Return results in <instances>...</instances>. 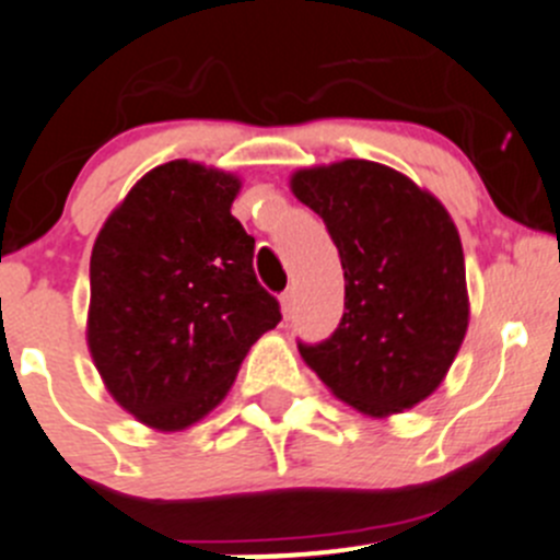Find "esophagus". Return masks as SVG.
Returning a JSON list of instances; mask_svg holds the SVG:
<instances>
[{"instance_id":"34e87169","label":"esophagus","mask_w":560,"mask_h":560,"mask_svg":"<svg viewBox=\"0 0 560 560\" xmlns=\"http://www.w3.org/2000/svg\"><path fill=\"white\" fill-rule=\"evenodd\" d=\"M280 307H282V315L291 318L293 307H296V293H293V288H285V291L280 293Z\"/></svg>"}]
</instances>
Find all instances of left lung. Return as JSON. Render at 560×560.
Segmentation results:
<instances>
[{
    "label": "left lung",
    "mask_w": 560,
    "mask_h": 560,
    "mask_svg": "<svg viewBox=\"0 0 560 560\" xmlns=\"http://www.w3.org/2000/svg\"><path fill=\"white\" fill-rule=\"evenodd\" d=\"M337 245L346 313L326 340L299 353L342 402L370 417L433 395L468 329L466 258L439 198L370 160L293 174Z\"/></svg>",
    "instance_id": "1"
}]
</instances>
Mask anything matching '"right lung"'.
I'll use <instances>...</instances> for the list:
<instances>
[{"label":"right lung","instance_id":"add662e5","mask_svg":"<svg viewBox=\"0 0 560 560\" xmlns=\"http://www.w3.org/2000/svg\"><path fill=\"white\" fill-rule=\"evenodd\" d=\"M240 179L187 160L149 171L105 220L90 261V351L125 411L185 430L225 397L280 324L231 214Z\"/></svg>","mask_w":560,"mask_h":560}]
</instances>
